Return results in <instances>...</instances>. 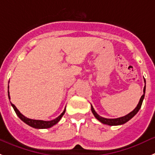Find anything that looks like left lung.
<instances>
[{"label":"left lung","mask_w":155,"mask_h":155,"mask_svg":"<svg viewBox=\"0 0 155 155\" xmlns=\"http://www.w3.org/2000/svg\"><path fill=\"white\" fill-rule=\"evenodd\" d=\"M144 82L146 83L145 81V79H144ZM145 90H146V86L144 87L143 88V94L142 96H141L140 99V101L137 104V106L136 107L135 109L133 111H131L130 113H129L128 115H125L123 117H120V118H103V117L100 116V115H98L97 113L95 111V110L94 109V107L93 106L91 105V111H92L93 114L95 116V118L97 119L98 121H100L101 123L103 124H106V125H108V126H118V125H122L127 122L128 121L130 120L134 115L137 114L138 111H139L140 108L141 107V105H142V103H143V98H144V95H145Z\"/></svg>","instance_id":"obj_1"}]
</instances>
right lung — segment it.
I'll use <instances>...</instances> for the list:
<instances>
[{"label":"right lung","instance_id":"1","mask_svg":"<svg viewBox=\"0 0 155 155\" xmlns=\"http://www.w3.org/2000/svg\"><path fill=\"white\" fill-rule=\"evenodd\" d=\"M8 98L10 99V96H9V91H8ZM11 104H12V106L13 108H14L15 111V113H16V115H18V118H19L21 121H23L25 123H26L27 125L30 126L31 127L35 128V129H48V128H51V126H54L55 124H57L58 122L60 121V119L61 118V117L63 116V115L64 114V112H65V108H64V110L63 111V112L61 113V115H59L58 118H56L55 119H54V120H51V121L36 120V119H31V118H26L25 116H24V115H22L21 113H20V111L17 109V107H16L12 103H11Z\"/></svg>","mask_w":155,"mask_h":155}]
</instances>
